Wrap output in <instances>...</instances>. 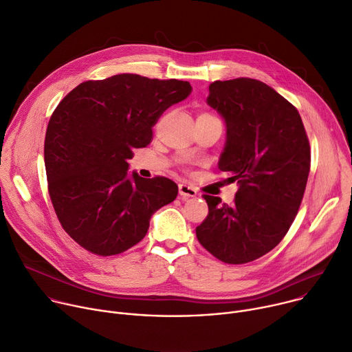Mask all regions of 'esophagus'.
<instances>
[{
	"label": "esophagus",
	"instance_id": "34e87169",
	"mask_svg": "<svg viewBox=\"0 0 352 352\" xmlns=\"http://www.w3.org/2000/svg\"><path fill=\"white\" fill-rule=\"evenodd\" d=\"M178 192H179V195L182 197V199L197 197V189H194L192 186H189V185H186V184H179Z\"/></svg>",
	"mask_w": 352,
	"mask_h": 352
}]
</instances>
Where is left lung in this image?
I'll list each match as a JSON object with an SVG mask.
<instances>
[{"label":"left lung","instance_id":"1","mask_svg":"<svg viewBox=\"0 0 352 352\" xmlns=\"http://www.w3.org/2000/svg\"><path fill=\"white\" fill-rule=\"evenodd\" d=\"M208 105L226 123L219 170L237 182L234 204L204 195L209 213L199 243L226 264H245L276 247L289 230L310 171V146L298 109L252 78L214 81Z\"/></svg>","mask_w":352,"mask_h":352}]
</instances>
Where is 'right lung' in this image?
<instances>
[{"mask_svg": "<svg viewBox=\"0 0 352 352\" xmlns=\"http://www.w3.org/2000/svg\"><path fill=\"white\" fill-rule=\"evenodd\" d=\"M190 91L188 81L118 74L81 82L57 105L45 138L49 195L82 248L104 257L126 251L146 236L153 213L177 198L174 181L129 175L127 160Z\"/></svg>", "mask_w": 352, "mask_h": 352, "instance_id": "obj_1", "label": "right lung"}]
</instances>
